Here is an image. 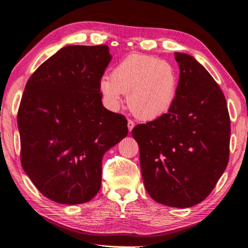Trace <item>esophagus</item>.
Segmentation results:
<instances>
[{
    "label": "esophagus",
    "mask_w": 248,
    "mask_h": 248,
    "mask_svg": "<svg viewBox=\"0 0 248 248\" xmlns=\"http://www.w3.org/2000/svg\"><path fill=\"white\" fill-rule=\"evenodd\" d=\"M134 126H135V123H134L133 120L129 119V120H128V128H129V131H130V132L134 129Z\"/></svg>",
    "instance_id": "34e87169"
}]
</instances>
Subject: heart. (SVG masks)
I'll return each instance as SVG.
<instances>
[{
    "mask_svg": "<svg viewBox=\"0 0 248 248\" xmlns=\"http://www.w3.org/2000/svg\"><path fill=\"white\" fill-rule=\"evenodd\" d=\"M179 72L170 62L150 55L130 54L105 76L100 88L108 108L116 111L128 94V106L137 117L155 119L171 109L178 96Z\"/></svg>",
    "mask_w": 248,
    "mask_h": 248,
    "instance_id": "obj_1",
    "label": "heart"
}]
</instances>
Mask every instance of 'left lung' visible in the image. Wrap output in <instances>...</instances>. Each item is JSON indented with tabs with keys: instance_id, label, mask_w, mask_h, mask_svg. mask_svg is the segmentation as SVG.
Returning <instances> with one entry per match:
<instances>
[{
	"instance_id": "1",
	"label": "left lung",
	"mask_w": 248,
	"mask_h": 248,
	"mask_svg": "<svg viewBox=\"0 0 248 248\" xmlns=\"http://www.w3.org/2000/svg\"><path fill=\"white\" fill-rule=\"evenodd\" d=\"M180 67L176 100L166 114L137 124L147 193L174 208H189L212 192L229 163L231 120L220 87L192 56L174 53Z\"/></svg>"
}]
</instances>
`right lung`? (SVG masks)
Wrapping results in <instances>:
<instances>
[{
    "instance_id": "right-lung-1",
    "label": "right lung",
    "mask_w": 248,
    "mask_h": 248,
    "mask_svg": "<svg viewBox=\"0 0 248 248\" xmlns=\"http://www.w3.org/2000/svg\"><path fill=\"white\" fill-rule=\"evenodd\" d=\"M111 59L106 45L64 46L26 84L17 113L20 160L53 202L93 200L101 189L103 155L128 135L125 117L102 103L100 82Z\"/></svg>"
}]
</instances>
